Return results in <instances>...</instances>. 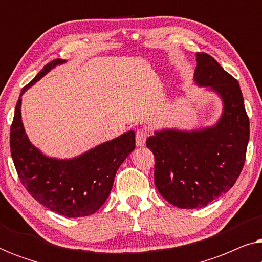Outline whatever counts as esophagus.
Wrapping results in <instances>:
<instances>
[{"label":"esophagus","mask_w":262,"mask_h":262,"mask_svg":"<svg viewBox=\"0 0 262 262\" xmlns=\"http://www.w3.org/2000/svg\"><path fill=\"white\" fill-rule=\"evenodd\" d=\"M148 132L144 130H137L136 132V145L137 146H144L145 141L148 138Z\"/></svg>","instance_id":"34e87169"}]
</instances>
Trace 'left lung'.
Listing matches in <instances>:
<instances>
[{
  "instance_id": "obj_1",
  "label": "left lung",
  "mask_w": 262,
  "mask_h": 262,
  "mask_svg": "<svg viewBox=\"0 0 262 262\" xmlns=\"http://www.w3.org/2000/svg\"><path fill=\"white\" fill-rule=\"evenodd\" d=\"M195 85L216 94L222 114L211 126L154 131L146 146L155 156V185L179 209H200L227 193L246 160L249 119L238 82L212 57L195 53Z\"/></svg>"
}]
</instances>
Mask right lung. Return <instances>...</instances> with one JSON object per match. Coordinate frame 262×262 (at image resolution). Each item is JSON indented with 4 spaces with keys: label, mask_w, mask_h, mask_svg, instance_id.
<instances>
[{
    "label": "right lung",
    "mask_w": 262,
    "mask_h": 262,
    "mask_svg": "<svg viewBox=\"0 0 262 262\" xmlns=\"http://www.w3.org/2000/svg\"><path fill=\"white\" fill-rule=\"evenodd\" d=\"M67 60L55 59L23 88L10 127V152L20 181L33 198L53 212L75 218L95 213L108 198L118 168L135 149V131L103 142L71 159L45 155L32 144L21 118V96Z\"/></svg>",
    "instance_id": "obj_1"
}]
</instances>
